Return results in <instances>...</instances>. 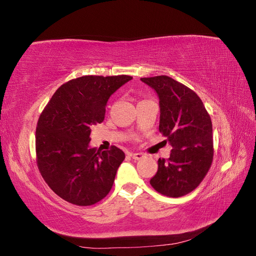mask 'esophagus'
<instances>
[{"label":"esophagus","mask_w":256,"mask_h":256,"mask_svg":"<svg viewBox=\"0 0 256 256\" xmlns=\"http://www.w3.org/2000/svg\"><path fill=\"white\" fill-rule=\"evenodd\" d=\"M130 157L134 159V160H140V159L144 158V154H142V152H131Z\"/></svg>","instance_id":"esophagus-1"}]
</instances>
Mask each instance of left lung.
Returning a JSON list of instances; mask_svg holds the SVG:
<instances>
[{
	"instance_id": "8db88e82",
	"label": "left lung",
	"mask_w": 256,
	"mask_h": 256,
	"mask_svg": "<svg viewBox=\"0 0 256 256\" xmlns=\"http://www.w3.org/2000/svg\"><path fill=\"white\" fill-rule=\"evenodd\" d=\"M159 97L160 134L173 150L158 160L152 187L160 194L180 198L202 182L214 159L212 124L202 100L188 86L168 76L141 78Z\"/></svg>"
}]
</instances>
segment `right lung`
<instances>
[{
  "mask_svg": "<svg viewBox=\"0 0 256 256\" xmlns=\"http://www.w3.org/2000/svg\"><path fill=\"white\" fill-rule=\"evenodd\" d=\"M132 76H83L54 92L37 122L38 170L54 193L78 206H90L110 192L125 152L90 148L92 128L102 122L113 92Z\"/></svg>",
  "mask_w": 256,
  "mask_h": 256,
  "instance_id": "1",
  "label": "right lung"
}]
</instances>
